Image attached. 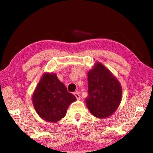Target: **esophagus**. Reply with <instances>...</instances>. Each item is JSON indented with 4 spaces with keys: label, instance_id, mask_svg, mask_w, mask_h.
<instances>
[{
    "label": "esophagus",
    "instance_id": "1",
    "mask_svg": "<svg viewBox=\"0 0 153 153\" xmlns=\"http://www.w3.org/2000/svg\"><path fill=\"white\" fill-rule=\"evenodd\" d=\"M74 96H76V99L77 100H80V96H79V94L78 93L75 92L74 93Z\"/></svg>",
    "mask_w": 153,
    "mask_h": 153
}]
</instances>
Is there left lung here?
<instances>
[{"instance_id": "left-lung-1", "label": "left lung", "mask_w": 153, "mask_h": 153, "mask_svg": "<svg viewBox=\"0 0 153 153\" xmlns=\"http://www.w3.org/2000/svg\"><path fill=\"white\" fill-rule=\"evenodd\" d=\"M88 85L85 103L91 114L100 119L112 115L118 109L123 96L118 79L103 64L96 62L88 73Z\"/></svg>"}]
</instances>
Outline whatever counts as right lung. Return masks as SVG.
Returning <instances> with one entry per match:
<instances>
[{
	"label": "right lung",
	"instance_id": "add662e5",
	"mask_svg": "<svg viewBox=\"0 0 153 153\" xmlns=\"http://www.w3.org/2000/svg\"><path fill=\"white\" fill-rule=\"evenodd\" d=\"M76 100L57 75L49 72L42 75L32 95L36 112L49 123H56L64 118L69 105Z\"/></svg>",
	"mask_w": 153,
	"mask_h": 153
}]
</instances>
